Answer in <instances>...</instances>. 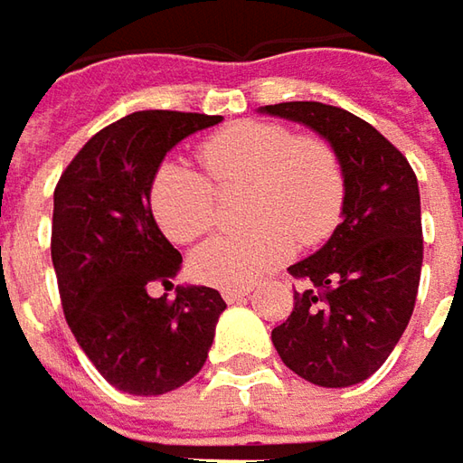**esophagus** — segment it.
<instances>
[{
	"label": "esophagus",
	"instance_id": "34e87169",
	"mask_svg": "<svg viewBox=\"0 0 463 463\" xmlns=\"http://www.w3.org/2000/svg\"><path fill=\"white\" fill-rule=\"evenodd\" d=\"M222 296H224L226 303H237L244 296H250V288H224Z\"/></svg>",
	"mask_w": 463,
	"mask_h": 463
}]
</instances>
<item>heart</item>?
<instances>
[{
	"label": "heart",
	"instance_id": "b5f03b06",
	"mask_svg": "<svg viewBox=\"0 0 463 463\" xmlns=\"http://www.w3.org/2000/svg\"><path fill=\"white\" fill-rule=\"evenodd\" d=\"M201 163L219 185H252L247 234H219L191 257L198 280L247 288L285 265L303 244L334 234L346 203V173L321 137H298L272 122H234L201 145ZM150 209L163 234L188 244L216 222V191L194 167L163 163L150 181Z\"/></svg>",
	"mask_w": 463,
	"mask_h": 463
}]
</instances>
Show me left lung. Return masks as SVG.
Listing matches in <instances>:
<instances>
[{"label": "left lung", "instance_id": "left-lung-1", "mask_svg": "<svg viewBox=\"0 0 463 463\" xmlns=\"http://www.w3.org/2000/svg\"><path fill=\"white\" fill-rule=\"evenodd\" d=\"M260 111L321 135L346 173L344 222L318 252L288 268L308 288L296 290L272 344L285 367L318 387L364 383L415 308L423 268L418 178L390 139L346 109L285 101Z\"/></svg>", "mask_w": 463, "mask_h": 463}]
</instances>
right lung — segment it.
<instances>
[{
  "instance_id": "right-lung-1",
  "label": "right lung",
  "mask_w": 463,
  "mask_h": 463,
  "mask_svg": "<svg viewBox=\"0 0 463 463\" xmlns=\"http://www.w3.org/2000/svg\"><path fill=\"white\" fill-rule=\"evenodd\" d=\"M222 122L135 111L96 132L52 194V268L65 321L101 377L129 395H163L195 377L226 303L206 285L173 288L183 257L150 209V181L181 139Z\"/></svg>"
}]
</instances>
